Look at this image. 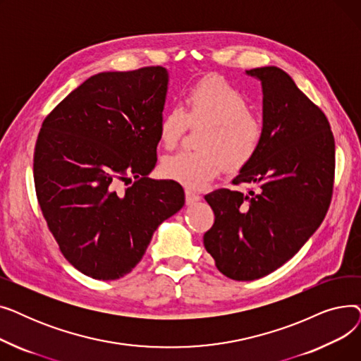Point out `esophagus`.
Returning a JSON list of instances; mask_svg holds the SVG:
<instances>
[{"label":"esophagus","mask_w":361,"mask_h":361,"mask_svg":"<svg viewBox=\"0 0 361 361\" xmlns=\"http://www.w3.org/2000/svg\"><path fill=\"white\" fill-rule=\"evenodd\" d=\"M202 199V196H199L197 193L192 192V190H185V203L187 204H195Z\"/></svg>","instance_id":"obj_1"}]
</instances>
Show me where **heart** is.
<instances>
[{
    "label": "heart",
    "mask_w": 361,
    "mask_h": 361,
    "mask_svg": "<svg viewBox=\"0 0 361 361\" xmlns=\"http://www.w3.org/2000/svg\"><path fill=\"white\" fill-rule=\"evenodd\" d=\"M187 114L181 106L168 109L158 127L159 142L173 147L188 121L202 123L199 150H181L166 157L161 173L187 188H202L218 176L221 165L235 171L257 152L263 127L249 112L244 93L222 78L212 75L197 82L185 94Z\"/></svg>",
    "instance_id": "obj_1"
}]
</instances>
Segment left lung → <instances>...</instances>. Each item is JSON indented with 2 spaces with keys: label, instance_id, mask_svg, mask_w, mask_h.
Listing matches in <instances>:
<instances>
[{
  "label": "left lung",
  "instance_id": "obj_1",
  "mask_svg": "<svg viewBox=\"0 0 361 361\" xmlns=\"http://www.w3.org/2000/svg\"><path fill=\"white\" fill-rule=\"evenodd\" d=\"M260 82L263 136L234 184L206 195L215 224L203 244L219 272L253 281L290 260L324 221L332 196L335 142L331 126L290 74L268 66L245 70Z\"/></svg>",
  "mask_w": 361,
  "mask_h": 361
}]
</instances>
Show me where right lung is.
<instances>
[{
	"label": "right lung",
	"mask_w": 361,
	"mask_h": 361,
	"mask_svg": "<svg viewBox=\"0 0 361 361\" xmlns=\"http://www.w3.org/2000/svg\"><path fill=\"white\" fill-rule=\"evenodd\" d=\"M168 82L161 66L94 74L54 108L37 136V202L64 257L90 278L128 274L158 226L184 206L178 183L147 177ZM121 180L132 185L118 189Z\"/></svg>",
	"instance_id": "add662e5"
}]
</instances>
